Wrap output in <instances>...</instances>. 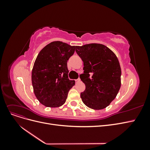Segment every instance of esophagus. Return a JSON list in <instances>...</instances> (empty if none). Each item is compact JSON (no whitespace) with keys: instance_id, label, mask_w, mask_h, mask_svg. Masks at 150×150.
<instances>
[{"instance_id":"34e87169","label":"esophagus","mask_w":150,"mask_h":150,"mask_svg":"<svg viewBox=\"0 0 150 150\" xmlns=\"http://www.w3.org/2000/svg\"><path fill=\"white\" fill-rule=\"evenodd\" d=\"M80 81H81V79H80L79 78H78V79H76V83H79V82H80Z\"/></svg>"}]
</instances>
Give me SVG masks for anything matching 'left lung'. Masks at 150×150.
I'll return each instance as SVG.
<instances>
[{"label":"left lung","instance_id":"8db88e82","mask_svg":"<svg viewBox=\"0 0 150 150\" xmlns=\"http://www.w3.org/2000/svg\"><path fill=\"white\" fill-rule=\"evenodd\" d=\"M76 52L84 63V73L80 75L86 86L85 91L81 93L82 101L93 110H103L114 100L121 87L118 59L101 44L76 46Z\"/></svg>","mask_w":150,"mask_h":150}]
</instances>
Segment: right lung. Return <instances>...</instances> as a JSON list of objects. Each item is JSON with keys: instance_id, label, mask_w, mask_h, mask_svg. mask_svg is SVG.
<instances>
[{"instance_id": "add662e5", "label": "right lung", "mask_w": 150, "mask_h": 150, "mask_svg": "<svg viewBox=\"0 0 150 150\" xmlns=\"http://www.w3.org/2000/svg\"><path fill=\"white\" fill-rule=\"evenodd\" d=\"M75 51V46L54 41L39 53L32 71L34 93L43 105L57 108L66 102L74 80L68 78L67 62Z\"/></svg>"}]
</instances>
